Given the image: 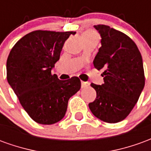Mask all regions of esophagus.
Wrapping results in <instances>:
<instances>
[{
	"label": "esophagus",
	"mask_w": 151,
	"mask_h": 151,
	"mask_svg": "<svg viewBox=\"0 0 151 151\" xmlns=\"http://www.w3.org/2000/svg\"><path fill=\"white\" fill-rule=\"evenodd\" d=\"M82 88H86L89 86V83L88 82H82Z\"/></svg>",
	"instance_id": "esophagus-1"
}]
</instances>
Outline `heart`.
<instances>
[{
  "mask_svg": "<svg viewBox=\"0 0 151 151\" xmlns=\"http://www.w3.org/2000/svg\"><path fill=\"white\" fill-rule=\"evenodd\" d=\"M92 36H97V35L95 34V32H93V31H88V32H86L85 34L83 35V39L84 38L92 37Z\"/></svg>",
  "mask_w": 151,
  "mask_h": 151,
  "instance_id": "heart-1",
  "label": "heart"
}]
</instances>
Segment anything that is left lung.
I'll use <instances>...</instances> for the list:
<instances>
[{"label":"left lung","instance_id":"obj_1","mask_svg":"<svg viewBox=\"0 0 151 151\" xmlns=\"http://www.w3.org/2000/svg\"><path fill=\"white\" fill-rule=\"evenodd\" d=\"M94 27L101 36V47L94 60L104 83H91L96 91L95 100L89 108L99 120L117 123L125 119L139 99L145 86L142 55L128 35L106 25Z\"/></svg>","mask_w":151,"mask_h":151}]
</instances>
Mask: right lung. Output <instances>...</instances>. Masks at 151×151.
<instances>
[{"label": "right lung", "mask_w": 151, "mask_h": 151, "mask_svg": "<svg viewBox=\"0 0 151 151\" xmlns=\"http://www.w3.org/2000/svg\"><path fill=\"white\" fill-rule=\"evenodd\" d=\"M76 32L35 31L15 43L6 62L7 80L35 122L52 124L65 115L69 98L81 88L78 77L62 81L52 74L65 40Z\"/></svg>", "instance_id": "right-lung-1"}]
</instances>
